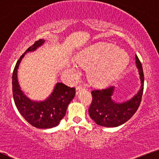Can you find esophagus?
<instances>
[{"instance_id": "34e87169", "label": "esophagus", "mask_w": 159, "mask_h": 159, "mask_svg": "<svg viewBox=\"0 0 159 159\" xmlns=\"http://www.w3.org/2000/svg\"><path fill=\"white\" fill-rule=\"evenodd\" d=\"M83 90H84V87H82L81 86H79L76 88V94H79L80 91H82Z\"/></svg>"}]
</instances>
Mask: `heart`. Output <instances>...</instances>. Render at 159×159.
Listing matches in <instances>:
<instances>
[{
  "label": "heart",
  "mask_w": 159,
  "mask_h": 159,
  "mask_svg": "<svg viewBox=\"0 0 159 159\" xmlns=\"http://www.w3.org/2000/svg\"><path fill=\"white\" fill-rule=\"evenodd\" d=\"M129 56L110 43H98L84 49L79 57L83 66L93 67L90 77L96 85H105L114 80L125 69Z\"/></svg>",
  "instance_id": "heart-1"
}]
</instances>
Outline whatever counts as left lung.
Returning <instances> with one entry per match:
<instances>
[{
	"instance_id": "left-lung-1",
	"label": "left lung",
	"mask_w": 159,
	"mask_h": 159,
	"mask_svg": "<svg viewBox=\"0 0 159 159\" xmlns=\"http://www.w3.org/2000/svg\"><path fill=\"white\" fill-rule=\"evenodd\" d=\"M136 63L141 79V89L131 100L116 103L111 100L113 87L92 90V101L89 112L91 118L97 124L105 127H116L129 120L136 112L141 102L143 92L144 75L143 68L138 56Z\"/></svg>"
}]
</instances>
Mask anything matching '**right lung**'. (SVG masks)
Listing matches in <instances>:
<instances>
[{
    "instance_id": "right-lung-1",
    "label": "right lung",
    "mask_w": 159,
    "mask_h": 159,
    "mask_svg": "<svg viewBox=\"0 0 159 159\" xmlns=\"http://www.w3.org/2000/svg\"><path fill=\"white\" fill-rule=\"evenodd\" d=\"M44 40L36 41L20 57L13 72L12 86L13 96L16 108L22 116L33 126L39 129H51L59 124L64 117L67 107L75 95V89L63 83L56 85L53 93L44 101H32L25 96L20 89L17 79V70L23 56L29 51H34L43 44Z\"/></svg>"
}]
</instances>
